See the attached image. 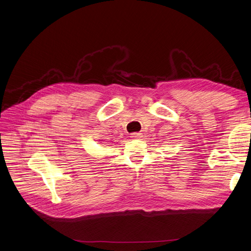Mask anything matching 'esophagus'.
<instances>
[{
  "label": "esophagus",
  "instance_id": "obj_1",
  "mask_svg": "<svg viewBox=\"0 0 251 251\" xmlns=\"http://www.w3.org/2000/svg\"><path fill=\"white\" fill-rule=\"evenodd\" d=\"M141 137H142L141 133H132L131 134V138H133V139H138V138H141Z\"/></svg>",
  "mask_w": 251,
  "mask_h": 251
}]
</instances>
